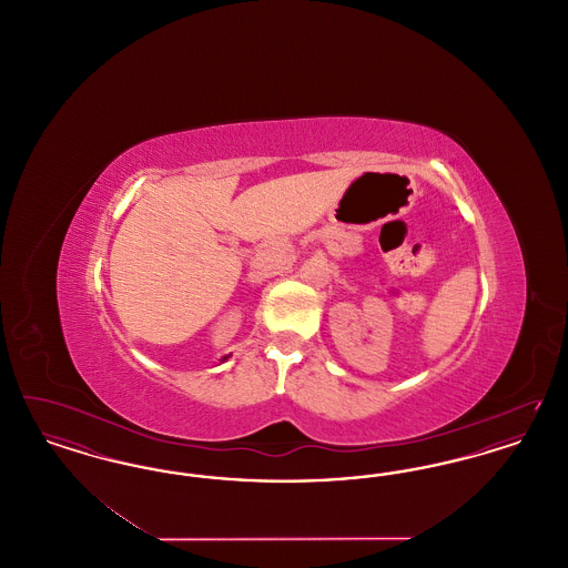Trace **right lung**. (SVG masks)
I'll use <instances>...</instances> for the list:
<instances>
[{"mask_svg": "<svg viewBox=\"0 0 568 568\" xmlns=\"http://www.w3.org/2000/svg\"><path fill=\"white\" fill-rule=\"evenodd\" d=\"M227 357H230V355H225V357H221V362H225V359H227Z\"/></svg>", "mask_w": 568, "mask_h": 568, "instance_id": "add662e5", "label": "right lung"}]
</instances>
